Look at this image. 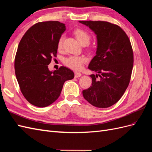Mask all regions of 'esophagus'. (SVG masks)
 I'll return each mask as SVG.
<instances>
[{"mask_svg":"<svg viewBox=\"0 0 152 152\" xmlns=\"http://www.w3.org/2000/svg\"><path fill=\"white\" fill-rule=\"evenodd\" d=\"M75 77H79L81 76V74L80 72H75Z\"/></svg>","mask_w":152,"mask_h":152,"instance_id":"1","label":"esophagus"}]
</instances>
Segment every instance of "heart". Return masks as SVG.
<instances>
[{
	"label": "heart",
	"mask_w": 152,
	"mask_h": 152,
	"mask_svg": "<svg viewBox=\"0 0 152 152\" xmlns=\"http://www.w3.org/2000/svg\"><path fill=\"white\" fill-rule=\"evenodd\" d=\"M75 37L82 45H88V43L90 41L91 35L89 33L84 29H77L74 31ZM64 36L62 35L58 41V49H61L63 44ZM86 58L83 56H69L67 58H65L64 60V64L74 70H80L83 67V64L86 62Z\"/></svg>",
	"instance_id": "b5f03b06"
}]
</instances>
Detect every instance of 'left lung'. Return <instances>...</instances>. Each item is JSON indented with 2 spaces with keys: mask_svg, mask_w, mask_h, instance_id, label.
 Returning <instances> with one entry per match:
<instances>
[{
  "mask_svg": "<svg viewBox=\"0 0 152 152\" xmlns=\"http://www.w3.org/2000/svg\"><path fill=\"white\" fill-rule=\"evenodd\" d=\"M79 22L92 29L98 40L96 55L88 69L99 75L90 76L92 85L83 91V96L93 106L108 108L118 102L129 85L134 65L130 41L118 25L105 21Z\"/></svg>",
  "mask_w": 152,
  "mask_h": 152,
  "instance_id": "8db88e82",
  "label": "left lung"
}]
</instances>
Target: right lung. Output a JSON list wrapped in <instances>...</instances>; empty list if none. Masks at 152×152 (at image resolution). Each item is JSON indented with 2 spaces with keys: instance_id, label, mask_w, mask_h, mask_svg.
Masks as SVG:
<instances>
[{
  "instance_id": "add662e5",
  "label": "right lung",
  "mask_w": 152,
  "mask_h": 152,
  "mask_svg": "<svg viewBox=\"0 0 152 152\" xmlns=\"http://www.w3.org/2000/svg\"><path fill=\"white\" fill-rule=\"evenodd\" d=\"M65 31V24L58 21L38 22L19 43L15 75L23 96L33 105H50L60 96L65 81L75 77L71 70L64 66L53 72L48 69L52 57H56L58 41Z\"/></svg>"
}]
</instances>
